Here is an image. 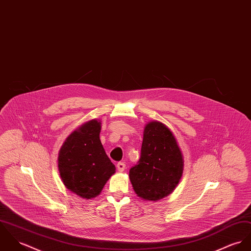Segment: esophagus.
<instances>
[{
  "label": "esophagus",
  "instance_id": "34e87169",
  "mask_svg": "<svg viewBox=\"0 0 251 251\" xmlns=\"http://www.w3.org/2000/svg\"><path fill=\"white\" fill-rule=\"evenodd\" d=\"M117 170L119 171V172H122V171H124L125 170V168H126V165L124 164V163H122V162H119L118 164H117Z\"/></svg>",
  "mask_w": 251,
  "mask_h": 251
}]
</instances>
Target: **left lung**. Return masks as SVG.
<instances>
[{
    "label": "left lung",
    "instance_id": "left-lung-1",
    "mask_svg": "<svg viewBox=\"0 0 251 251\" xmlns=\"http://www.w3.org/2000/svg\"><path fill=\"white\" fill-rule=\"evenodd\" d=\"M183 169V155L172 132L159 121L146 124L140 159L129 173L135 193L144 200H160L176 188Z\"/></svg>",
    "mask_w": 251,
    "mask_h": 251
}]
</instances>
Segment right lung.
<instances>
[{
  "mask_svg": "<svg viewBox=\"0 0 251 251\" xmlns=\"http://www.w3.org/2000/svg\"><path fill=\"white\" fill-rule=\"evenodd\" d=\"M101 122L92 119L71 133L57 158L64 186L73 194L90 199L102 192L115 167L100 140Z\"/></svg>",
  "mask_w": 251,
  "mask_h": 251,
  "instance_id": "add662e5",
  "label": "right lung"
}]
</instances>
